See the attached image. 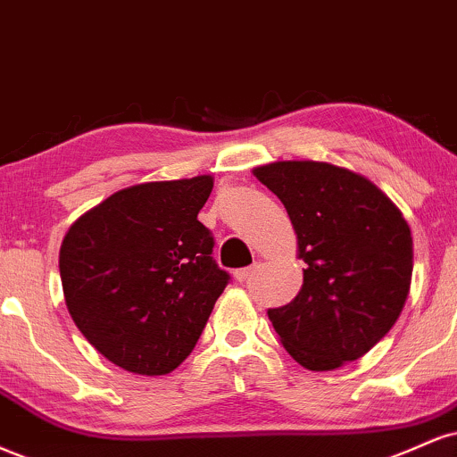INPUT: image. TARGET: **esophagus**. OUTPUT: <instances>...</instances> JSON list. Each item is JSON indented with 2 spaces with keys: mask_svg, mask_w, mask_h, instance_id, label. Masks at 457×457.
<instances>
[{
  "mask_svg": "<svg viewBox=\"0 0 457 457\" xmlns=\"http://www.w3.org/2000/svg\"><path fill=\"white\" fill-rule=\"evenodd\" d=\"M255 268H257V266L243 268V270H236V274H234V277H236V281H240V283H243V281H246V278H251V277H253V272H255Z\"/></svg>",
  "mask_w": 457,
  "mask_h": 457,
  "instance_id": "obj_1",
  "label": "esophagus"
}]
</instances>
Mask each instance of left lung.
Segmentation results:
<instances>
[{"instance_id":"8db88e82","label":"left lung","mask_w":457,"mask_h":457,"mask_svg":"<svg viewBox=\"0 0 457 457\" xmlns=\"http://www.w3.org/2000/svg\"><path fill=\"white\" fill-rule=\"evenodd\" d=\"M298 236L304 283L270 309L287 353L309 370L360 360L392 329L413 274V238L400 208L366 176L326 162H274L253 170Z\"/></svg>"}]
</instances>
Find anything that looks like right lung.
<instances>
[{
    "instance_id": "add662e5",
    "label": "right lung",
    "mask_w": 457,
    "mask_h": 457,
    "mask_svg": "<svg viewBox=\"0 0 457 457\" xmlns=\"http://www.w3.org/2000/svg\"><path fill=\"white\" fill-rule=\"evenodd\" d=\"M211 191L208 174L128 187L65 234V306L82 337L123 370L157 377L183 364L229 281L197 221Z\"/></svg>"
}]
</instances>
